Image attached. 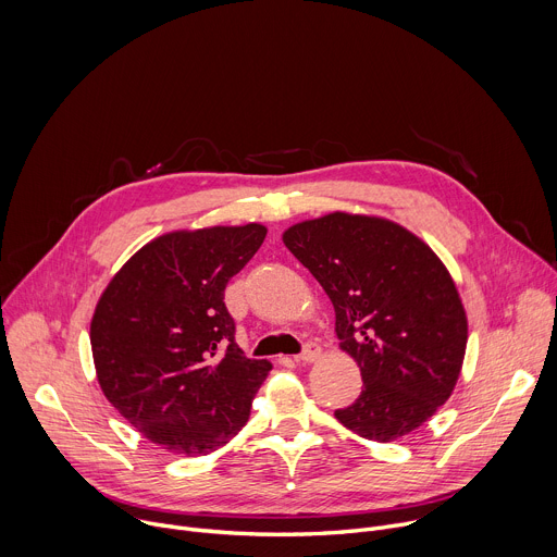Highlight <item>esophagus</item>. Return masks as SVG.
<instances>
[{"label":"esophagus","instance_id":"34e87169","mask_svg":"<svg viewBox=\"0 0 557 557\" xmlns=\"http://www.w3.org/2000/svg\"><path fill=\"white\" fill-rule=\"evenodd\" d=\"M320 355H322V348L317 346V344H312V342H308V344L304 346V352H299V355L295 357V361H297V363H312V361L320 359Z\"/></svg>","mask_w":557,"mask_h":557}]
</instances>
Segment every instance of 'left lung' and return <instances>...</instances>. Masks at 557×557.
Returning a JSON list of instances; mask_svg holds the SVG:
<instances>
[{"label":"left lung","instance_id":"obj_1","mask_svg":"<svg viewBox=\"0 0 557 557\" xmlns=\"http://www.w3.org/2000/svg\"><path fill=\"white\" fill-rule=\"evenodd\" d=\"M286 249L335 306L339 348L363 379L335 417L389 443L421 428L449 399L467 348V312L441 258L387 218L333 211L282 233Z\"/></svg>","mask_w":557,"mask_h":557}]
</instances>
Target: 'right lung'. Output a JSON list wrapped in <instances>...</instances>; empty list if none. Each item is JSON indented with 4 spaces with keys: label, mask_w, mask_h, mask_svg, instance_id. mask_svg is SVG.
<instances>
[{
    "label": "right lung",
    "mask_w": 557,
    "mask_h": 557,
    "mask_svg": "<svg viewBox=\"0 0 557 557\" xmlns=\"http://www.w3.org/2000/svg\"><path fill=\"white\" fill-rule=\"evenodd\" d=\"M264 237L260 222L163 233L101 293L90 324L99 385L153 445L205 456L247 425L273 366L235 344L224 288Z\"/></svg>",
    "instance_id": "obj_1"
}]
</instances>
